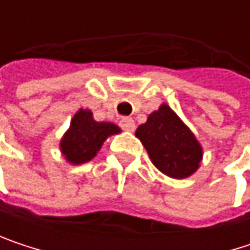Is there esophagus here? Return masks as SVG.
<instances>
[{
    "instance_id": "1",
    "label": "esophagus",
    "mask_w": 250,
    "mask_h": 250,
    "mask_svg": "<svg viewBox=\"0 0 250 250\" xmlns=\"http://www.w3.org/2000/svg\"><path fill=\"white\" fill-rule=\"evenodd\" d=\"M120 125H122V128L125 130V131H133L134 130V120L131 119V117H125V119H122L120 120Z\"/></svg>"
}]
</instances>
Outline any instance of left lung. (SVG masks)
Here are the masks:
<instances>
[{
  "label": "left lung",
  "instance_id": "8db88e82",
  "mask_svg": "<svg viewBox=\"0 0 250 250\" xmlns=\"http://www.w3.org/2000/svg\"><path fill=\"white\" fill-rule=\"evenodd\" d=\"M152 164L164 175L184 179L197 172L203 161V146L168 104L147 116L136 130Z\"/></svg>",
  "mask_w": 250,
  "mask_h": 250
}]
</instances>
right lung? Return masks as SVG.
I'll return each mask as SVG.
<instances>
[{
  "label": "right lung",
  "instance_id": "add662e5",
  "mask_svg": "<svg viewBox=\"0 0 250 250\" xmlns=\"http://www.w3.org/2000/svg\"><path fill=\"white\" fill-rule=\"evenodd\" d=\"M119 133L122 128L117 125L97 122L91 110L79 108L59 142V149L68 164L81 165L95 158L104 142Z\"/></svg>",
  "mask_w": 250,
  "mask_h": 250
}]
</instances>
